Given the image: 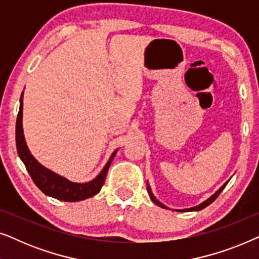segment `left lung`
I'll return each mask as SVG.
<instances>
[{"instance_id": "8db88e82", "label": "left lung", "mask_w": 259, "mask_h": 259, "mask_svg": "<svg viewBox=\"0 0 259 259\" xmlns=\"http://www.w3.org/2000/svg\"><path fill=\"white\" fill-rule=\"evenodd\" d=\"M229 182H226L224 185H223L221 189H219L218 191H215V193L214 194H212V196L210 197V198H207L206 200L205 201H203V203L201 204H199V205H197V206H194V207H190V208H184V210H175V211H180V212H189V211H200V210H203V208H205L206 206H208V205H210L211 203H213V201L217 199V197L219 196V194H221V192L223 190H224V187L226 186V184H228ZM147 192H148V196H150V198L152 199V201H153L154 204H157L158 206H160V207H162V208H168L167 206H165L164 204H161L160 201H159L157 198H155L154 196H153V193H152V190H151V187H150V185H148L147 184Z\"/></svg>"}]
</instances>
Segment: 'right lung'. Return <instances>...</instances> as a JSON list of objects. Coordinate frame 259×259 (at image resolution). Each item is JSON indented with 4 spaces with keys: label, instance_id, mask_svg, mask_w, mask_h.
<instances>
[{
    "label": "right lung",
    "instance_id": "right-lung-1",
    "mask_svg": "<svg viewBox=\"0 0 259 259\" xmlns=\"http://www.w3.org/2000/svg\"><path fill=\"white\" fill-rule=\"evenodd\" d=\"M23 92L20 99V111L16 120V148L19 157L26 166L28 173L38 189L46 196L53 197L55 199L62 201H80L87 198H91L99 193L104 185L106 175H107L111 162L116 154V151L113 152L111 158L102 168V171L95 177L93 180L87 183H74L65 177L51 171V169L42 166L30 153L29 148L26 144L22 127V114H23Z\"/></svg>",
    "mask_w": 259,
    "mask_h": 259
}]
</instances>
